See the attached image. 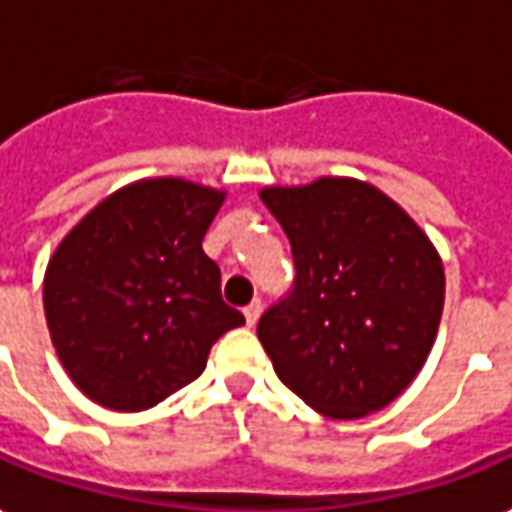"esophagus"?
<instances>
[{"instance_id":"34e87169","label":"esophagus","mask_w":512,"mask_h":512,"mask_svg":"<svg viewBox=\"0 0 512 512\" xmlns=\"http://www.w3.org/2000/svg\"><path fill=\"white\" fill-rule=\"evenodd\" d=\"M262 301L256 298V301H250L248 306H245V320H248V326H256V320L262 317Z\"/></svg>"}]
</instances>
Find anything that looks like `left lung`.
<instances>
[{"instance_id": "8db88e82", "label": "left lung", "mask_w": 512, "mask_h": 512, "mask_svg": "<svg viewBox=\"0 0 512 512\" xmlns=\"http://www.w3.org/2000/svg\"><path fill=\"white\" fill-rule=\"evenodd\" d=\"M259 197L295 259V287L256 329L278 379L326 418L382 410L438 337V250L396 200L357 178L267 186Z\"/></svg>"}]
</instances>
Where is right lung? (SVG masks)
I'll list each match as a JSON object with an SVG mask.
<instances>
[{"label": "right lung", "instance_id": "obj_1", "mask_svg": "<svg viewBox=\"0 0 512 512\" xmlns=\"http://www.w3.org/2000/svg\"><path fill=\"white\" fill-rule=\"evenodd\" d=\"M222 200L203 183L144 178L97 203L52 253L49 337L77 390L100 407L150 410L195 382L211 345L245 323L203 253Z\"/></svg>", "mask_w": 512, "mask_h": 512}]
</instances>
